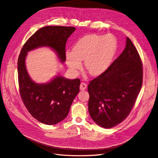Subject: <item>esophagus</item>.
Returning a JSON list of instances; mask_svg holds the SVG:
<instances>
[{
	"label": "esophagus",
	"instance_id": "obj_1",
	"mask_svg": "<svg viewBox=\"0 0 158 158\" xmlns=\"http://www.w3.org/2000/svg\"><path fill=\"white\" fill-rule=\"evenodd\" d=\"M87 88V84L84 83V82H82L80 84V90H85V89H86Z\"/></svg>",
	"mask_w": 158,
	"mask_h": 158
}]
</instances>
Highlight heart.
Here are the masks:
<instances>
[{
  "instance_id": "heart-1",
  "label": "heart",
  "mask_w": 158,
  "mask_h": 158,
  "mask_svg": "<svg viewBox=\"0 0 158 158\" xmlns=\"http://www.w3.org/2000/svg\"><path fill=\"white\" fill-rule=\"evenodd\" d=\"M117 46V40L113 35H87L76 43L73 51H66V64L71 71L77 73L84 60L88 73L92 76H99L111 64Z\"/></svg>"
}]
</instances>
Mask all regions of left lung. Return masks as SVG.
Returning <instances> with one entry per match:
<instances>
[{
    "instance_id": "obj_1",
    "label": "left lung",
    "mask_w": 158,
    "mask_h": 158,
    "mask_svg": "<svg viewBox=\"0 0 158 158\" xmlns=\"http://www.w3.org/2000/svg\"><path fill=\"white\" fill-rule=\"evenodd\" d=\"M141 59L131 40L109 67L89 82L88 110L94 121L110 128L131 113L142 85Z\"/></svg>"
}]
</instances>
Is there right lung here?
Instances as JSON below:
<instances>
[{
  "label": "right lung",
  "instance_id": "1",
  "mask_svg": "<svg viewBox=\"0 0 158 158\" xmlns=\"http://www.w3.org/2000/svg\"><path fill=\"white\" fill-rule=\"evenodd\" d=\"M74 27L45 26L37 30L23 45L18 60L19 89L23 104L33 118L52 125L68 115L80 90V80L56 76L49 82L37 84L31 80L25 64L27 52L41 47L53 49L61 63L66 60L65 46Z\"/></svg>",
  "mask_w": 158,
  "mask_h": 158
}]
</instances>
